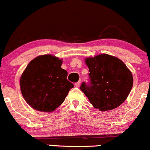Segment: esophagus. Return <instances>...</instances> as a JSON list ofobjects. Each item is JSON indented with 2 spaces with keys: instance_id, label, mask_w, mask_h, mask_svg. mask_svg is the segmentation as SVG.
Here are the masks:
<instances>
[{
  "instance_id": "1",
  "label": "esophagus",
  "mask_w": 150,
  "mask_h": 150,
  "mask_svg": "<svg viewBox=\"0 0 150 150\" xmlns=\"http://www.w3.org/2000/svg\"><path fill=\"white\" fill-rule=\"evenodd\" d=\"M75 87H80V81H79V82H76V83L75 84Z\"/></svg>"
}]
</instances>
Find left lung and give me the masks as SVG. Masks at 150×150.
<instances>
[{
	"label": "left lung",
	"mask_w": 150,
	"mask_h": 150,
	"mask_svg": "<svg viewBox=\"0 0 150 150\" xmlns=\"http://www.w3.org/2000/svg\"><path fill=\"white\" fill-rule=\"evenodd\" d=\"M89 68V82L80 89L96 108L101 111L113 109L123 104L132 87L131 72L119 58L108 54L85 60Z\"/></svg>",
	"instance_id": "left-lung-1"
}]
</instances>
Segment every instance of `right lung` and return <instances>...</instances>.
<instances>
[{
	"mask_svg": "<svg viewBox=\"0 0 150 150\" xmlns=\"http://www.w3.org/2000/svg\"><path fill=\"white\" fill-rule=\"evenodd\" d=\"M61 65V60L51 55L38 56L27 65L20 78V89L27 104L34 109L53 111L74 87Z\"/></svg>",
	"mask_w": 150,
	"mask_h": 150,
	"instance_id": "right-lung-1",
	"label": "right lung"
}]
</instances>
